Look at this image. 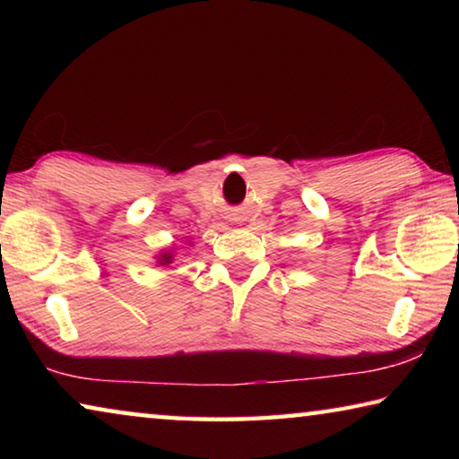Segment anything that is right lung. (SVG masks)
<instances>
[{"mask_svg": "<svg viewBox=\"0 0 459 459\" xmlns=\"http://www.w3.org/2000/svg\"><path fill=\"white\" fill-rule=\"evenodd\" d=\"M172 259H174L172 251H164V253L158 255V263H160V265H169V263H172Z\"/></svg>", "mask_w": 459, "mask_h": 459, "instance_id": "1", "label": "right lung"}]
</instances>
